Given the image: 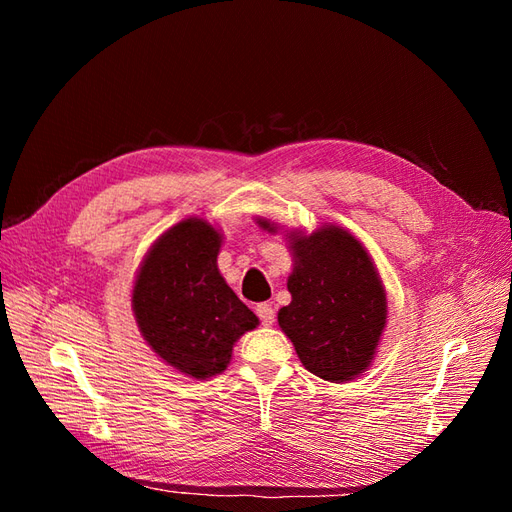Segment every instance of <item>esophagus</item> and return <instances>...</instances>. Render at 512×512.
<instances>
[{
    "mask_svg": "<svg viewBox=\"0 0 512 512\" xmlns=\"http://www.w3.org/2000/svg\"><path fill=\"white\" fill-rule=\"evenodd\" d=\"M255 312H257V317H259V321H261V325H266V327H270L272 323H274V308H272V304H259L257 308H255Z\"/></svg>",
    "mask_w": 512,
    "mask_h": 512,
    "instance_id": "obj_1",
    "label": "esophagus"
}]
</instances>
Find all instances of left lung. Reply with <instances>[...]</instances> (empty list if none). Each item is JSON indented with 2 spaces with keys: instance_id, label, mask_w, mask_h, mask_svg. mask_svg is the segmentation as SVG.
Here are the masks:
<instances>
[{
  "instance_id": "left-lung-1",
  "label": "left lung",
  "mask_w": 512,
  "mask_h": 512,
  "mask_svg": "<svg viewBox=\"0 0 512 512\" xmlns=\"http://www.w3.org/2000/svg\"><path fill=\"white\" fill-rule=\"evenodd\" d=\"M274 232L270 221H259ZM295 266L291 304L278 325L308 372L344 383L366 372L387 325V298L374 261L353 234L323 225L310 236L289 234Z\"/></svg>"
}]
</instances>
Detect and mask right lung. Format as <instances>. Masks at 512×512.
<instances>
[{"label": "right lung", "instance_id": "obj_1", "mask_svg": "<svg viewBox=\"0 0 512 512\" xmlns=\"http://www.w3.org/2000/svg\"><path fill=\"white\" fill-rule=\"evenodd\" d=\"M221 234L204 219L170 227L146 253L131 308L148 346L191 378L221 374L234 344L257 327L217 268Z\"/></svg>", "mask_w": 512, "mask_h": 512}]
</instances>
